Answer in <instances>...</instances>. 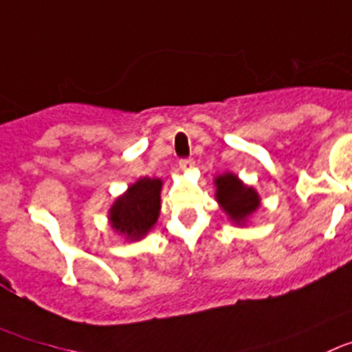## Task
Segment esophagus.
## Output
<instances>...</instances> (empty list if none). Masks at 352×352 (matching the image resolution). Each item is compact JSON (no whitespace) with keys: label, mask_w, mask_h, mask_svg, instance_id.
Listing matches in <instances>:
<instances>
[{"label":"esophagus","mask_w":352,"mask_h":352,"mask_svg":"<svg viewBox=\"0 0 352 352\" xmlns=\"http://www.w3.org/2000/svg\"><path fill=\"white\" fill-rule=\"evenodd\" d=\"M179 166L180 170L187 172V170H191L192 166H195V160H192V157H182V160L179 161Z\"/></svg>","instance_id":"esophagus-1"}]
</instances>
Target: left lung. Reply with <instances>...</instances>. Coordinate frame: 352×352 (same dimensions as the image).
<instances>
[{
    "label": "left lung",
    "mask_w": 352,
    "mask_h": 352,
    "mask_svg": "<svg viewBox=\"0 0 352 352\" xmlns=\"http://www.w3.org/2000/svg\"><path fill=\"white\" fill-rule=\"evenodd\" d=\"M217 201L221 203L229 217L236 224L245 222L250 213L258 208V195L252 187L243 186L238 177L226 173L215 180Z\"/></svg>",
    "instance_id": "obj_1"
}]
</instances>
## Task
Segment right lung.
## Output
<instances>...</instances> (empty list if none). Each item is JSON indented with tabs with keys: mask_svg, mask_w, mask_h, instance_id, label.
Here are the masks:
<instances>
[{
	"mask_svg": "<svg viewBox=\"0 0 352 352\" xmlns=\"http://www.w3.org/2000/svg\"><path fill=\"white\" fill-rule=\"evenodd\" d=\"M160 179H140L116 199L109 213L111 226L126 238L139 239L156 224L160 215Z\"/></svg>",
	"mask_w": 352,
	"mask_h": 352,
	"instance_id": "add662e5",
	"label": "right lung"
}]
</instances>
